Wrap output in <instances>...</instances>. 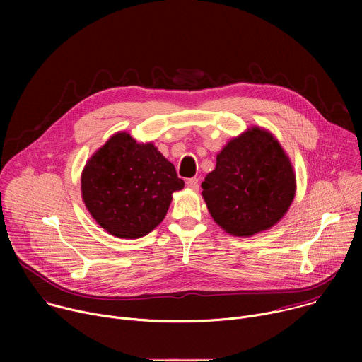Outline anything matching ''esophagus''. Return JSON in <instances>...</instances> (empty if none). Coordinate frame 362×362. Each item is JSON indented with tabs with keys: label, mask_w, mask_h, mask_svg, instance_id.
Masks as SVG:
<instances>
[{
	"label": "esophagus",
	"mask_w": 362,
	"mask_h": 362,
	"mask_svg": "<svg viewBox=\"0 0 362 362\" xmlns=\"http://www.w3.org/2000/svg\"><path fill=\"white\" fill-rule=\"evenodd\" d=\"M186 185H187V187L190 189V190H199V179L197 177H190V179H187V182H186Z\"/></svg>",
	"instance_id": "esophagus-1"
}]
</instances>
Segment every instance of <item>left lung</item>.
I'll return each instance as SVG.
<instances>
[{"instance_id": "1", "label": "left lung", "mask_w": 362, "mask_h": 362, "mask_svg": "<svg viewBox=\"0 0 362 362\" xmlns=\"http://www.w3.org/2000/svg\"><path fill=\"white\" fill-rule=\"evenodd\" d=\"M202 196L214 221L229 235L249 238L275 226L296 193L291 159L278 139L259 126L230 139L206 175Z\"/></svg>"}]
</instances>
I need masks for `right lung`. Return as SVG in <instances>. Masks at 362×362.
Here are the masks:
<instances>
[{"mask_svg": "<svg viewBox=\"0 0 362 362\" xmlns=\"http://www.w3.org/2000/svg\"><path fill=\"white\" fill-rule=\"evenodd\" d=\"M185 182L151 141L115 133L81 172V197L93 219L120 239L150 233L166 216Z\"/></svg>", "mask_w": 362, "mask_h": 362, "instance_id": "add662e5", "label": "right lung"}]
</instances>
